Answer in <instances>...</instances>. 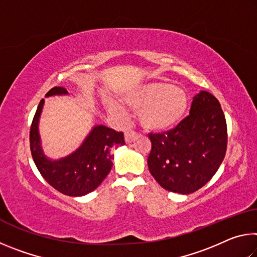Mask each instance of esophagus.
I'll return each mask as SVG.
<instances>
[{"label": "esophagus", "mask_w": 257, "mask_h": 257, "mask_svg": "<svg viewBox=\"0 0 257 257\" xmlns=\"http://www.w3.org/2000/svg\"><path fill=\"white\" fill-rule=\"evenodd\" d=\"M138 137V135L136 134V133H134V132H129V133H125V135H124V141H125V143H133L134 141H136V138Z\"/></svg>", "instance_id": "esophagus-1"}]
</instances>
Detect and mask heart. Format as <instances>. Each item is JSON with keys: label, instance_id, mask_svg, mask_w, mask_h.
Returning <instances> with one entry per match:
<instances>
[{"label": "heart", "instance_id": "obj_1", "mask_svg": "<svg viewBox=\"0 0 257 257\" xmlns=\"http://www.w3.org/2000/svg\"><path fill=\"white\" fill-rule=\"evenodd\" d=\"M121 101L138 110L139 122L151 132H165L175 127L184 118L189 103L184 89L165 81L130 87L121 94ZM106 107L116 118H124V108L118 102L107 101Z\"/></svg>", "mask_w": 257, "mask_h": 257}]
</instances>
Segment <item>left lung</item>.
Wrapping results in <instances>:
<instances>
[{
    "label": "left lung",
    "instance_id": "1",
    "mask_svg": "<svg viewBox=\"0 0 257 257\" xmlns=\"http://www.w3.org/2000/svg\"><path fill=\"white\" fill-rule=\"evenodd\" d=\"M149 137L151 175L162 188L187 195L202 188L220 168L227 150V123L219 101L201 90L190 114L175 129Z\"/></svg>",
    "mask_w": 257,
    "mask_h": 257
}]
</instances>
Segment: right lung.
<instances>
[{
  "instance_id": "add662e5",
  "label": "right lung",
  "mask_w": 257,
  "mask_h": 257,
  "mask_svg": "<svg viewBox=\"0 0 257 257\" xmlns=\"http://www.w3.org/2000/svg\"><path fill=\"white\" fill-rule=\"evenodd\" d=\"M63 87H54L45 97L68 95ZM45 99H42L30 128V150L38 171L49 184L68 196L79 197L102 184L112 168L113 147L124 145L122 133L95 124L81 145L67 156L52 159L45 154L40 134V119Z\"/></svg>"
}]
</instances>
